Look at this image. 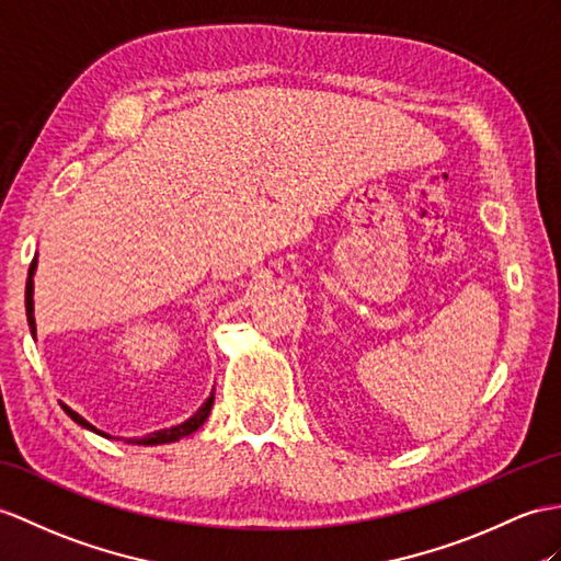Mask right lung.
<instances>
[{
  "instance_id": "add662e5",
  "label": "right lung",
  "mask_w": 561,
  "mask_h": 561,
  "mask_svg": "<svg viewBox=\"0 0 561 561\" xmlns=\"http://www.w3.org/2000/svg\"><path fill=\"white\" fill-rule=\"evenodd\" d=\"M35 266H37V256L33 259V264H31V268H28V283H25V313H28V325H31L33 337H35V317H33V311H35V309H33V276H35ZM211 404H214V390H211V394L207 398V402H204V404L197 409V412H195L193 416H190L187 421L178 423V426H171V428L147 433V435H142V438H128L126 443H133V445H163V443L181 440V438H185V435L195 433V431L202 426V423L207 421V416H209V412H211ZM61 409L78 423V426H83V428H88V431H92V433H98V435H102V438H112V435H106L104 431L94 428L90 421H85L78 412H73L71 407L61 404Z\"/></svg>"
}]
</instances>
